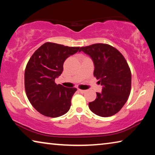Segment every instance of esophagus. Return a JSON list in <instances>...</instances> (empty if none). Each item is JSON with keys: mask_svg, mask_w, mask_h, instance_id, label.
<instances>
[{"mask_svg": "<svg viewBox=\"0 0 155 155\" xmlns=\"http://www.w3.org/2000/svg\"><path fill=\"white\" fill-rule=\"evenodd\" d=\"M78 91H79V92H80V93H81V94H83V93H85V90H78Z\"/></svg>", "mask_w": 155, "mask_h": 155, "instance_id": "obj_1", "label": "esophagus"}]
</instances>
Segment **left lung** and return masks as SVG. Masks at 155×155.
Segmentation results:
<instances>
[{
	"label": "left lung",
	"instance_id": "1",
	"mask_svg": "<svg viewBox=\"0 0 155 155\" xmlns=\"http://www.w3.org/2000/svg\"><path fill=\"white\" fill-rule=\"evenodd\" d=\"M79 51L93 60L94 76L103 86L89 107L99 116H112L122 108L130 93L131 72L127 61L121 52L107 44L81 47Z\"/></svg>",
	"mask_w": 155,
	"mask_h": 155
}]
</instances>
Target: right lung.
<instances>
[{
    "instance_id": "right-lung-1",
    "label": "right lung",
    "mask_w": 155,
    "mask_h": 155,
    "mask_svg": "<svg viewBox=\"0 0 155 155\" xmlns=\"http://www.w3.org/2000/svg\"><path fill=\"white\" fill-rule=\"evenodd\" d=\"M80 47L65 46L46 42L28 60L25 72V87L28 101L41 114L47 117L61 116L69 111L77 88L57 85L68 57L79 51Z\"/></svg>"
}]
</instances>
